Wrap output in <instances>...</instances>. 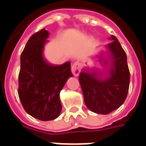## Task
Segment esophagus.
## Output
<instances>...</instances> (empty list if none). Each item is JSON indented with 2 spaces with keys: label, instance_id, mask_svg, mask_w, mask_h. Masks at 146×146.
I'll list each match as a JSON object with an SVG mask.
<instances>
[{
  "label": "esophagus",
  "instance_id": "obj_1",
  "mask_svg": "<svg viewBox=\"0 0 146 146\" xmlns=\"http://www.w3.org/2000/svg\"><path fill=\"white\" fill-rule=\"evenodd\" d=\"M80 69H81V66H80V62L79 61L74 62L72 65V66H71V71L75 76H79Z\"/></svg>",
  "mask_w": 146,
  "mask_h": 146
}]
</instances>
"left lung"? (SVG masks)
I'll return each mask as SVG.
<instances>
[{
    "mask_svg": "<svg viewBox=\"0 0 146 146\" xmlns=\"http://www.w3.org/2000/svg\"><path fill=\"white\" fill-rule=\"evenodd\" d=\"M101 51V66L83 70L79 76L84 103L89 110L109 114L124 102L129 89L127 54L116 36Z\"/></svg>",
    "mask_w": 146,
    "mask_h": 146,
    "instance_id": "8db88e82",
    "label": "left lung"
}]
</instances>
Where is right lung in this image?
<instances>
[{
    "label": "right lung",
    "instance_id": "right-lung-1",
    "mask_svg": "<svg viewBox=\"0 0 146 146\" xmlns=\"http://www.w3.org/2000/svg\"><path fill=\"white\" fill-rule=\"evenodd\" d=\"M49 33L42 29L30 36L20 57L19 97L28 114L48 121L60 115L59 94L67 80L73 76L70 62L60 66L44 58V48Z\"/></svg>",
    "mask_w": 146,
    "mask_h": 146
}]
</instances>
